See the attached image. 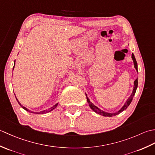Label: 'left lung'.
Returning a JSON list of instances; mask_svg holds the SVG:
<instances>
[{
    "mask_svg": "<svg viewBox=\"0 0 155 155\" xmlns=\"http://www.w3.org/2000/svg\"><path fill=\"white\" fill-rule=\"evenodd\" d=\"M132 58H133V62H134V68H135L137 71L138 72L137 62L135 57H134V55L133 54V53L132 54ZM137 87H138V78H137V79L134 81V87H133V91L132 94H131V95L129 97V98H128L127 101L126 102H125V103H124V104L123 106V107H122L119 110L116 112V113H107V112H104V111H103V110H102L101 109H100L99 108H98L97 106H95V105H94L93 103H91L90 99H89V98H88V97H87V94L86 93H85V94H86V97H87V102H88V105H89V107H91V109L93 110V111H94L95 113H97L99 114H101V115H103V116H104V117H113V116H115V115L118 114L119 113H122V112H123V110H124L125 109H127V107H128V106H129V104H130V103H131V102H132V101H133V98L134 95L135 94Z\"/></svg>",
    "mask_w": 155,
    "mask_h": 155,
    "instance_id": "1",
    "label": "left lung"
}]
</instances>
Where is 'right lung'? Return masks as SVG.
Instances as JSON below:
<instances>
[{
    "label": "right lung",
    "mask_w": 155,
    "mask_h": 155,
    "mask_svg": "<svg viewBox=\"0 0 155 155\" xmlns=\"http://www.w3.org/2000/svg\"><path fill=\"white\" fill-rule=\"evenodd\" d=\"M15 64H14V67H13V69H14V68H15ZM16 101H18V104H20V106H21L22 108H24V109L25 110H27V111H28V112H29V113H35V114H45V113H48V112H51V111H52V110L53 109H54V108L57 107V105H58V103H57V104H55L54 106H52V107H51V108H48V109H47V110H42V111H41V112H33V111H31V110H28V108H27L26 107H23L22 105H21V104L19 103V101H18V100L17 99V98H16Z\"/></svg>",
    "instance_id": "right-lung-1"
}]
</instances>
